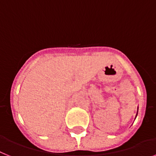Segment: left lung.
Wrapping results in <instances>:
<instances>
[{
    "instance_id": "8db88e82",
    "label": "left lung",
    "mask_w": 156,
    "mask_h": 156,
    "mask_svg": "<svg viewBox=\"0 0 156 156\" xmlns=\"http://www.w3.org/2000/svg\"><path fill=\"white\" fill-rule=\"evenodd\" d=\"M137 114H138V111H137ZM136 116H137V115H136Z\"/></svg>"
}]
</instances>
